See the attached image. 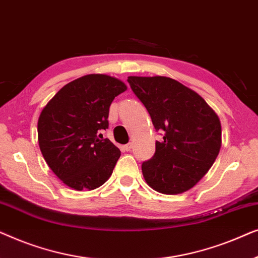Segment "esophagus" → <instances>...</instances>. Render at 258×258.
<instances>
[{"label": "esophagus", "mask_w": 258, "mask_h": 258, "mask_svg": "<svg viewBox=\"0 0 258 258\" xmlns=\"http://www.w3.org/2000/svg\"><path fill=\"white\" fill-rule=\"evenodd\" d=\"M123 148H124V150H125V151H130V150L133 149V143H128V144H125V146L123 147Z\"/></svg>", "instance_id": "obj_1"}]
</instances>
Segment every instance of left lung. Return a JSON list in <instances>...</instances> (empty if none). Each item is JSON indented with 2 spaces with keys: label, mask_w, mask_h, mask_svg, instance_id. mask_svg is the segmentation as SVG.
<instances>
[{
  "label": "left lung",
  "mask_w": 258,
  "mask_h": 258,
  "mask_svg": "<svg viewBox=\"0 0 258 258\" xmlns=\"http://www.w3.org/2000/svg\"><path fill=\"white\" fill-rule=\"evenodd\" d=\"M128 82L155 129L163 130L153 158L142 164L144 179L165 195L188 191L220 153V118L196 91L170 77L129 76Z\"/></svg>",
  "instance_id": "left-lung-1"
}]
</instances>
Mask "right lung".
I'll use <instances>...</instances> for the list:
<instances>
[{
	"instance_id": "right-lung-1",
	"label": "right lung",
	"mask_w": 258,
	"mask_h": 258,
	"mask_svg": "<svg viewBox=\"0 0 258 258\" xmlns=\"http://www.w3.org/2000/svg\"><path fill=\"white\" fill-rule=\"evenodd\" d=\"M126 90L121 80L89 74L66 84L48 102L37 122L38 146L54 174L77 191L108 181L121 151L100 134L109 107Z\"/></svg>"
}]
</instances>
